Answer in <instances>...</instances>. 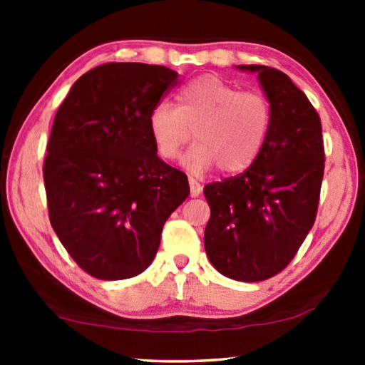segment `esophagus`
<instances>
[{"instance_id":"esophagus-1","label":"esophagus","mask_w":365,"mask_h":365,"mask_svg":"<svg viewBox=\"0 0 365 365\" xmlns=\"http://www.w3.org/2000/svg\"><path fill=\"white\" fill-rule=\"evenodd\" d=\"M189 187H191V196L192 197H197L199 194L202 192V186L192 176H189Z\"/></svg>"}]
</instances>
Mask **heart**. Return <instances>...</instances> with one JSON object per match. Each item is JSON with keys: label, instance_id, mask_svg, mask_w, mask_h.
<instances>
[{"label": "heart", "instance_id": "heart-1", "mask_svg": "<svg viewBox=\"0 0 365 365\" xmlns=\"http://www.w3.org/2000/svg\"><path fill=\"white\" fill-rule=\"evenodd\" d=\"M178 106L158 103L148 118L156 151L176 159L191 136L184 164L194 173L214 164L226 174L241 173L256 161L271 128V103L261 91L244 89L206 74L182 86Z\"/></svg>", "mask_w": 365, "mask_h": 365}]
</instances>
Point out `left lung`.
I'll return each instance as SVG.
<instances>
[{
	"label": "left lung",
	"mask_w": 365,
	"mask_h": 365,
	"mask_svg": "<svg viewBox=\"0 0 365 365\" xmlns=\"http://www.w3.org/2000/svg\"><path fill=\"white\" fill-rule=\"evenodd\" d=\"M237 68L257 73L271 128L246 171L204 187L211 207L204 247L222 276L259 282L287 267L314 226L324 141L321 118L287 74L261 64Z\"/></svg>",
	"instance_id": "left-lung-1"
}]
</instances>
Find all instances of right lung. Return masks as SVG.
<instances>
[{
	"label": "right lung",
	"instance_id": "1",
	"mask_svg": "<svg viewBox=\"0 0 365 365\" xmlns=\"http://www.w3.org/2000/svg\"><path fill=\"white\" fill-rule=\"evenodd\" d=\"M178 73L106 63L84 73L54 116L43 178L51 226L83 271L103 281L146 271L187 176L158 158L148 118Z\"/></svg>",
	"mask_w": 365,
	"mask_h": 365
}]
</instances>
